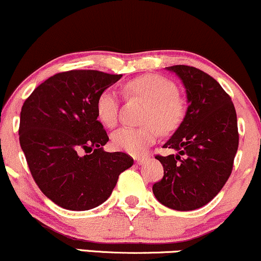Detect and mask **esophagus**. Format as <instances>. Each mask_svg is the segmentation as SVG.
<instances>
[{"mask_svg": "<svg viewBox=\"0 0 261 261\" xmlns=\"http://www.w3.org/2000/svg\"><path fill=\"white\" fill-rule=\"evenodd\" d=\"M148 159L146 158H134V161H136L137 165H144Z\"/></svg>", "mask_w": 261, "mask_h": 261, "instance_id": "1", "label": "esophagus"}]
</instances>
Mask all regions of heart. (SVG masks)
<instances>
[{"label": "heart", "instance_id": "obj_1", "mask_svg": "<svg viewBox=\"0 0 261 261\" xmlns=\"http://www.w3.org/2000/svg\"><path fill=\"white\" fill-rule=\"evenodd\" d=\"M125 91L148 102L139 128L123 127L112 134V144L117 150L133 156L143 155L159 137V129L171 132L185 116V103L176 95V85L159 74H145L132 79L124 85ZM96 115L105 127L117 123L118 96L112 89L101 91L95 103ZM159 128H158L157 127Z\"/></svg>", "mask_w": 261, "mask_h": 261}]
</instances>
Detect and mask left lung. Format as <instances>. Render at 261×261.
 I'll return each instance as SVG.
<instances>
[{"instance_id":"1","label":"left lung","mask_w":261,"mask_h":261,"mask_svg":"<svg viewBox=\"0 0 261 261\" xmlns=\"http://www.w3.org/2000/svg\"><path fill=\"white\" fill-rule=\"evenodd\" d=\"M186 89V116L158 155L164 177L152 186L155 198L178 211L206 205L227 182L238 149L237 115L231 97L213 76L189 66L166 67Z\"/></svg>"}]
</instances>
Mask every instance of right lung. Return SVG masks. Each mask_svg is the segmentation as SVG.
<instances>
[{
  "label": "right lung",
  "instance_id": "1",
  "mask_svg": "<svg viewBox=\"0 0 261 261\" xmlns=\"http://www.w3.org/2000/svg\"><path fill=\"white\" fill-rule=\"evenodd\" d=\"M121 78L99 70L57 73L23 103L20 148L40 191L63 209L99 206L133 165L129 155L103 150L109 137L95 109L101 91Z\"/></svg>",
  "mask_w": 261,
  "mask_h": 261
}]
</instances>
